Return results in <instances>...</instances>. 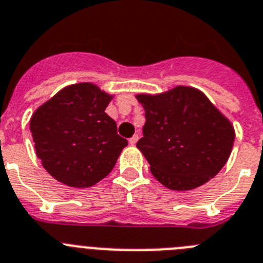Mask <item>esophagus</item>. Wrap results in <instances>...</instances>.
<instances>
[{"mask_svg":"<svg viewBox=\"0 0 263 263\" xmlns=\"http://www.w3.org/2000/svg\"><path fill=\"white\" fill-rule=\"evenodd\" d=\"M138 140H139L138 135H134V136H132V138L129 139V144L135 145V144H136V143H138Z\"/></svg>","mask_w":263,"mask_h":263,"instance_id":"1","label":"esophagus"}]
</instances>
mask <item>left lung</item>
I'll return each mask as SVG.
<instances>
[{
  "mask_svg": "<svg viewBox=\"0 0 263 263\" xmlns=\"http://www.w3.org/2000/svg\"><path fill=\"white\" fill-rule=\"evenodd\" d=\"M136 98L145 111L136 147L157 181L173 191H189L220 172L232 152L234 128L204 93L179 86Z\"/></svg>",
  "mask_w": 263,
  "mask_h": 263,
  "instance_id": "left-lung-1",
  "label": "left lung"
}]
</instances>
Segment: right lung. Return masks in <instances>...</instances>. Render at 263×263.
Instances as JSON below:
<instances>
[{"label":"right lung","mask_w":263,"mask_h":263,"mask_svg":"<svg viewBox=\"0 0 263 263\" xmlns=\"http://www.w3.org/2000/svg\"><path fill=\"white\" fill-rule=\"evenodd\" d=\"M111 97L92 83L59 91L36 109L30 131L43 168L59 182L88 188L104 179L128 141L104 111Z\"/></svg>","instance_id":"right-lung-1"}]
</instances>
